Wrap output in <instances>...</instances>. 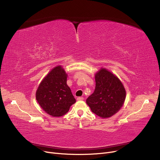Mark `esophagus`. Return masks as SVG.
<instances>
[{"label":"esophagus","mask_w":160,"mask_h":160,"mask_svg":"<svg viewBox=\"0 0 160 160\" xmlns=\"http://www.w3.org/2000/svg\"><path fill=\"white\" fill-rule=\"evenodd\" d=\"M77 101H83L84 100V97H77Z\"/></svg>","instance_id":"1"}]
</instances>
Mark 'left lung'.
I'll use <instances>...</instances> for the list:
<instances>
[{"label": "left lung", "mask_w": 160, "mask_h": 160, "mask_svg": "<svg viewBox=\"0 0 160 160\" xmlns=\"http://www.w3.org/2000/svg\"><path fill=\"white\" fill-rule=\"evenodd\" d=\"M94 92L86 103L92 112L102 118H107L118 112L123 106L126 92L119 78L105 68L95 74Z\"/></svg>", "instance_id": "obj_1"}]
</instances>
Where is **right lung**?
<instances>
[{
  "label": "right lung",
  "mask_w": 160,
  "mask_h": 160,
  "mask_svg": "<svg viewBox=\"0 0 160 160\" xmlns=\"http://www.w3.org/2000/svg\"><path fill=\"white\" fill-rule=\"evenodd\" d=\"M67 74L61 66L53 68L40 82L36 99L46 113L54 117L65 114L76 102L67 84Z\"/></svg>",
  "instance_id": "1"
}]
</instances>
